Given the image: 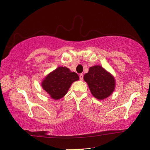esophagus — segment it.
Listing matches in <instances>:
<instances>
[{
    "label": "esophagus",
    "mask_w": 150,
    "mask_h": 150,
    "mask_svg": "<svg viewBox=\"0 0 150 150\" xmlns=\"http://www.w3.org/2000/svg\"><path fill=\"white\" fill-rule=\"evenodd\" d=\"M79 78H80V80L81 81H83V74H80L79 75Z\"/></svg>",
    "instance_id": "34e87169"
}]
</instances>
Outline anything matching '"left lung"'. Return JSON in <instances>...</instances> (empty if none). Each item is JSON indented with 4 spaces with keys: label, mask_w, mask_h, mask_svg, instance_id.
Returning <instances> with one entry per match:
<instances>
[{
    "label": "left lung",
    "mask_w": 150,
    "mask_h": 150,
    "mask_svg": "<svg viewBox=\"0 0 150 150\" xmlns=\"http://www.w3.org/2000/svg\"><path fill=\"white\" fill-rule=\"evenodd\" d=\"M83 79L91 94L98 100L105 99L115 89L116 80L114 76L99 65L91 67Z\"/></svg>",
    "instance_id": "obj_1"
}]
</instances>
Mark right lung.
Masks as SVG:
<instances>
[{
    "label": "right lung",
    "mask_w": 150,
    "mask_h": 150,
    "mask_svg": "<svg viewBox=\"0 0 150 150\" xmlns=\"http://www.w3.org/2000/svg\"><path fill=\"white\" fill-rule=\"evenodd\" d=\"M79 79V75L69 68L59 67L45 76L41 85L52 99L59 100L67 94L72 83Z\"/></svg>",
    "instance_id": "right-lung-1"
}]
</instances>
